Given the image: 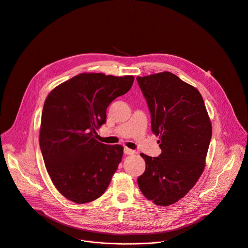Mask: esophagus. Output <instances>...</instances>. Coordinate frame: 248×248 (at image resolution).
<instances>
[{
	"label": "esophagus",
	"instance_id": "esophagus-1",
	"mask_svg": "<svg viewBox=\"0 0 248 248\" xmlns=\"http://www.w3.org/2000/svg\"><path fill=\"white\" fill-rule=\"evenodd\" d=\"M124 151V154H126V155H134V154H137V152H136L135 150H131V149H129V148H127V147H125Z\"/></svg>",
	"mask_w": 248,
	"mask_h": 248
}]
</instances>
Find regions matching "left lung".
Here are the masks:
<instances>
[{
	"label": "left lung",
	"instance_id": "left-lung-1",
	"mask_svg": "<svg viewBox=\"0 0 248 248\" xmlns=\"http://www.w3.org/2000/svg\"><path fill=\"white\" fill-rule=\"evenodd\" d=\"M136 79L162 150L158 157L140 154L146 168L137 184L147 199L169 206L186 195L203 172L211 122L199 91L173 74L164 72Z\"/></svg>",
	"mask_w": 248,
	"mask_h": 248
}]
</instances>
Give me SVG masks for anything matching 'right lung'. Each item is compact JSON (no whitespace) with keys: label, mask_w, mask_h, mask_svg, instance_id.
<instances>
[{"label":"right lung","mask_w":248,"mask_h":248,"mask_svg":"<svg viewBox=\"0 0 248 248\" xmlns=\"http://www.w3.org/2000/svg\"><path fill=\"white\" fill-rule=\"evenodd\" d=\"M132 76L80 74L53 89L45 100L39 144L56 188L68 200L84 204L109 186L124 147L95 139L106 111L132 86Z\"/></svg>","instance_id":"obj_1"}]
</instances>
